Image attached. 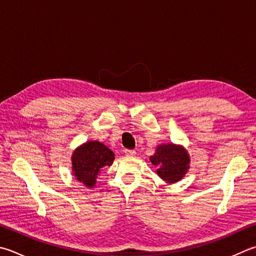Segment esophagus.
Instances as JSON below:
<instances>
[{"mask_svg": "<svg viewBox=\"0 0 256 256\" xmlns=\"http://www.w3.org/2000/svg\"><path fill=\"white\" fill-rule=\"evenodd\" d=\"M124 153H125V156H134L136 154V152L134 150H125Z\"/></svg>", "mask_w": 256, "mask_h": 256, "instance_id": "1", "label": "esophagus"}]
</instances>
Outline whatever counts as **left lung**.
Segmentation results:
<instances>
[{
	"label": "left lung",
	"instance_id": "left-lung-1",
	"mask_svg": "<svg viewBox=\"0 0 256 256\" xmlns=\"http://www.w3.org/2000/svg\"><path fill=\"white\" fill-rule=\"evenodd\" d=\"M150 161L156 166V172L166 184H176L184 178L190 168V156L184 146L162 143L156 146Z\"/></svg>",
	"mask_w": 256,
	"mask_h": 256
}]
</instances>
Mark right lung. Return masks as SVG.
<instances>
[{
	"label": "right lung",
	"instance_id": "obj_1",
	"mask_svg": "<svg viewBox=\"0 0 256 256\" xmlns=\"http://www.w3.org/2000/svg\"><path fill=\"white\" fill-rule=\"evenodd\" d=\"M114 152L100 141H87L74 150L72 170L77 181L92 188L105 166L113 164Z\"/></svg>",
	"mask_w": 256,
	"mask_h": 256
}]
</instances>
